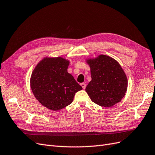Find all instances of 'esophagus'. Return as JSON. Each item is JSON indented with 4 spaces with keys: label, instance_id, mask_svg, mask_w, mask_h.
I'll list each match as a JSON object with an SVG mask.
<instances>
[{
    "label": "esophagus",
    "instance_id": "esophagus-1",
    "mask_svg": "<svg viewBox=\"0 0 155 155\" xmlns=\"http://www.w3.org/2000/svg\"><path fill=\"white\" fill-rule=\"evenodd\" d=\"M81 86L82 87V88L83 89H85L86 88V84L84 83H81Z\"/></svg>",
    "mask_w": 155,
    "mask_h": 155
}]
</instances>
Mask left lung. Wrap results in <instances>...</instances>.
I'll use <instances>...</instances> for the list:
<instances>
[{"label":"left lung","instance_id":"left-lung-1","mask_svg":"<svg viewBox=\"0 0 155 155\" xmlns=\"http://www.w3.org/2000/svg\"><path fill=\"white\" fill-rule=\"evenodd\" d=\"M91 68L92 80L85 91L96 104L110 107L121 101L127 90L124 70L116 60L106 55L86 59Z\"/></svg>","mask_w":155,"mask_h":155}]
</instances>
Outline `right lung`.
I'll return each instance as SVG.
<instances>
[{
    "label": "right lung",
    "mask_w": 155,
    "mask_h": 155,
    "mask_svg": "<svg viewBox=\"0 0 155 155\" xmlns=\"http://www.w3.org/2000/svg\"><path fill=\"white\" fill-rule=\"evenodd\" d=\"M69 60L62 57H46L33 70L30 87L40 104L51 110H59L73 101L82 87L68 72Z\"/></svg>",
    "instance_id": "right-lung-1"
}]
</instances>
